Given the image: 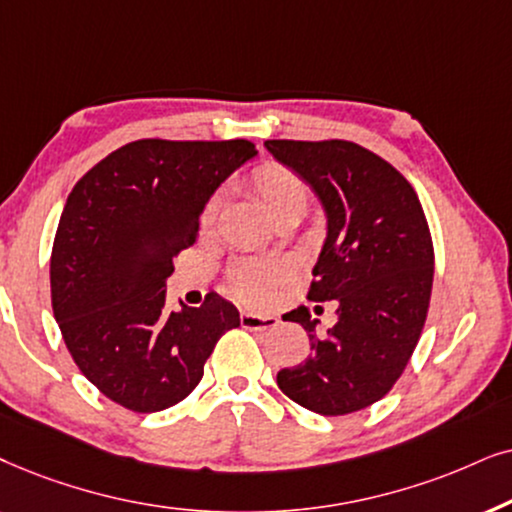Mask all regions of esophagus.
<instances>
[{
	"mask_svg": "<svg viewBox=\"0 0 512 512\" xmlns=\"http://www.w3.org/2000/svg\"><path fill=\"white\" fill-rule=\"evenodd\" d=\"M241 325L245 327V330H271V327L278 325V318L274 316H257V313H248L243 311L241 313Z\"/></svg>",
	"mask_w": 512,
	"mask_h": 512,
	"instance_id": "34e87169",
	"label": "esophagus"
}]
</instances>
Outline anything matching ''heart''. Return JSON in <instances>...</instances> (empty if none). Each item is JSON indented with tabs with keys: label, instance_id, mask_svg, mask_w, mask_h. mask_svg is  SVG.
<instances>
[{
	"label": "heart",
	"instance_id": "b5f03b06",
	"mask_svg": "<svg viewBox=\"0 0 512 512\" xmlns=\"http://www.w3.org/2000/svg\"><path fill=\"white\" fill-rule=\"evenodd\" d=\"M250 189L260 199L262 208L267 210L271 220H285V217H302L309 206V185L295 170L281 166V163H264L252 173ZM217 215V199H213L203 210V224H210ZM283 271L274 262L248 260L241 262L231 274V288L234 295L245 304H264L271 297L274 285L281 281Z\"/></svg>",
	"mask_w": 512,
	"mask_h": 512
}]
</instances>
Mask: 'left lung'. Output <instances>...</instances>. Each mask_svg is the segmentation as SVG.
I'll return each mask as SVG.
<instances>
[{
	"instance_id": "8db88e82",
	"label": "left lung",
	"mask_w": 512,
	"mask_h": 512,
	"mask_svg": "<svg viewBox=\"0 0 512 512\" xmlns=\"http://www.w3.org/2000/svg\"><path fill=\"white\" fill-rule=\"evenodd\" d=\"M323 203L327 238L309 299L337 302L318 332L306 306L285 313L311 342L304 363L278 372V388L306 410L339 417L391 391L424 330L433 288V241L410 182L349 140H267Z\"/></svg>"
}]
</instances>
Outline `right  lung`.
<instances>
[{
	"label": "right lung",
	"instance_id": "add662e5",
	"mask_svg": "<svg viewBox=\"0 0 512 512\" xmlns=\"http://www.w3.org/2000/svg\"><path fill=\"white\" fill-rule=\"evenodd\" d=\"M255 154L248 140H135L67 196L51 252L53 316L81 374L126 410L185 400L217 339L241 325L215 292L168 311L166 278L196 243L215 189Z\"/></svg>",
	"mask_w": 512,
	"mask_h": 512
}]
</instances>
